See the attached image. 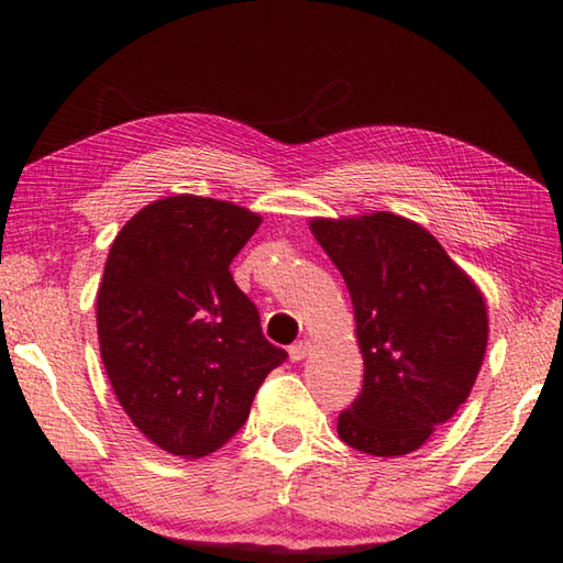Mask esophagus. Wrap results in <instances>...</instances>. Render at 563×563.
Here are the masks:
<instances>
[{
  "mask_svg": "<svg viewBox=\"0 0 563 563\" xmlns=\"http://www.w3.org/2000/svg\"><path fill=\"white\" fill-rule=\"evenodd\" d=\"M288 352H290V360H292V362H302L305 356H308V354L312 352V342H310V340L295 342Z\"/></svg>",
  "mask_w": 563,
  "mask_h": 563,
  "instance_id": "34e87169",
  "label": "esophagus"
}]
</instances>
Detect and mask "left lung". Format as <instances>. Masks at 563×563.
Masks as SVG:
<instances>
[{
	"mask_svg": "<svg viewBox=\"0 0 563 563\" xmlns=\"http://www.w3.org/2000/svg\"><path fill=\"white\" fill-rule=\"evenodd\" d=\"M354 305L364 384L336 433L376 457L421 448L467 401L487 350L485 298L416 221L312 219Z\"/></svg>",
	"mask_w": 563,
	"mask_h": 563,
	"instance_id": "8db88e82",
	"label": "left lung"
}]
</instances>
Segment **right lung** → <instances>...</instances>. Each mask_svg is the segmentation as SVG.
I'll use <instances>...</instances> for the list:
<instances>
[{
  "instance_id": "obj_1",
  "label": "right lung",
  "mask_w": 563,
  "mask_h": 563,
  "mask_svg": "<svg viewBox=\"0 0 563 563\" xmlns=\"http://www.w3.org/2000/svg\"><path fill=\"white\" fill-rule=\"evenodd\" d=\"M261 217L179 194L147 203L115 236L98 290V340L122 411L162 451L201 457L246 423L288 352L229 271Z\"/></svg>"
}]
</instances>
